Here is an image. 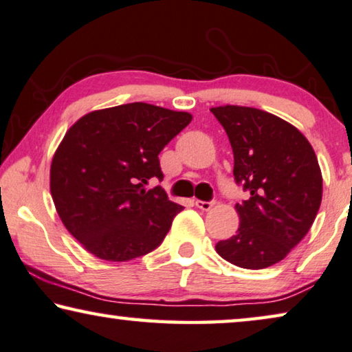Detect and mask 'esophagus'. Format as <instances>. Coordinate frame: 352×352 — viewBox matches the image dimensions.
Returning a JSON list of instances; mask_svg holds the SVG:
<instances>
[{
  "label": "esophagus",
  "instance_id": "obj_1",
  "mask_svg": "<svg viewBox=\"0 0 352 352\" xmlns=\"http://www.w3.org/2000/svg\"><path fill=\"white\" fill-rule=\"evenodd\" d=\"M213 206H214L213 201H210V202H206V201H196V207L204 210V212H208V210L212 208Z\"/></svg>",
  "mask_w": 352,
  "mask_h": 352
}]
</instances>
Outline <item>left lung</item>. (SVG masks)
I'll use <instances>...</instances> for the list:
<instances>
[{"instance_id":"obj_1","label":"left lung","mask_w":352,"mask_h":352,"mask_svg":"<svg viewBox=\"0 0 352 352\" xmlns=\"http://www.w3.org/2000/svg\"><path fill=\"white\" fill-rule=\"evenodd\" d=\"M234 151L235 182L250 191L237 204V234L214 250L230 264L259 270L276 264L300 243L322 201L316 153L296 126L274 113L243 106L210 109Z\"/></svg>"}]
</instances>
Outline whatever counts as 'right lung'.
Here are the masks:
<instances>
[{"label":"right lung","instance_id":"1","mask_svg":"<svg viewBox=\"0 0 352 352\" xmlns=\"http://www.w3.org/2000/svg\"><path fill=\"white\" fill-rule=\"evenodd\" d=\"M192 120L145 102L83 115L67 129L50 166V192L65 228L88 253L124 262L153 251L183 207L161 188L158 155Z\"/></svg>","mask_w":352,"mask_h":352}]
</instances>
